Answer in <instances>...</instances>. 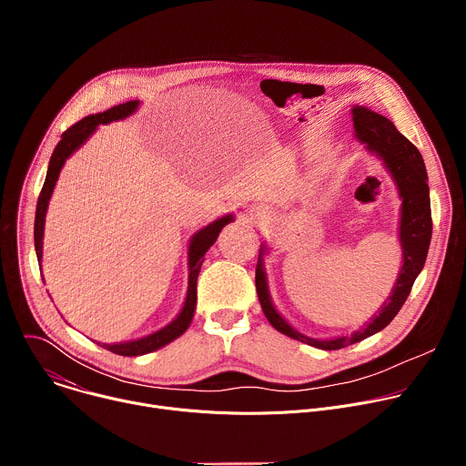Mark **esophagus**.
Wrapping results in <instances>:
<instances>
[{"mask_svg":"<svg viewBox=\"0 0 466 466\" xmlns=\"http://www.w3.org/2000/svg\"><path fill=\"white\" fill-rule=\"evenodd\" d=\"M261 218H265V212H261Z\"/></svg>","mask_w":466,"mask_h":466,"instance_id":"esophagus-1","label":"esophagus"}]
</instances>
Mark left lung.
<instances>
[{
    "label": "left lung",
    "mask_w": 466,
    "mask_h": 466,
    "mask_svg": "<svg viewBox=\"0 0 466 466\" xmlns=\"http://www.w3.org/2000/svg\"><path fill=\"white\" fill-rule=\"evenodd\" d=\"M352 121L356 138L365 144V147L376 155L387 171L390 173L392 180L396 182L398 195L402 198V210H400V247H402V269L398 273L396 284L389 295V299L381 304L378 315H374L363 328L350 336H341L334 339H313L308 338L300 331H297L273 306L268 277L263 271V254L265 245L259 248L258 265H256V293L261 304V309L268 317V320L282 331L284 336L291 339L302 341L309 347L320 350H339L349 345L360 343L376 331L383 329L394 315L400 311L406 299L411 293V288L424 268V261L428 256L430 241H431V207H430V186H428V173L419 149L396 130L390 119L385 116L372 112L367 106H354L352 108Z\"/></svg>",
    "instance_id": "obj_1"
}]
</instances>
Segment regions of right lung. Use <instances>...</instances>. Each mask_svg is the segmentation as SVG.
<instances>
[{"label": "right lung", "mask_w": 466, "mask_h": 466, "mask_svg": "<svg viewBox=\"0 0 466 466\" xmlns=\"http://www.w3.org/2000/svg\"><path fill=\"white\" fill-rule=\"evenodd\" d=\"M140 101H127L121 105H116L105 112L99 114H92L83 117L81 121H77L76 125H72L68 130L64 132L60 142L56 144L49 166H47V175H46V182L42 186L38 203H36V216H35V248H36V258L42 261V238H44V223H46V212H47V205L51 193L55 189L56 178L60 175V169L64 166V162L70 158V155H74L92 135L96 132L97 125H105L110 121H117V119H125L127 116H130L138 108ZM230 221H234V218L223 216L219 219H216L214 223L207 225L205 228L197 230L189 241V248H187V293H186V300L184 306L180 309V313L177 315V319H173L167 326L160 328L158 331L151 336H146L142 339L137 341H127V343H114V345H101L103 349L117 354V356H144L149 352H155L162 347H166L167 343L175 341L177 338H180L184 331L187 329L193 313H195V304H197V277L201 273V265L205 261V254L207 250L216 243L219 232L223 230L225 225H228Z\"/></svg>", "instance_id": "add662e5"}]
</instances>
